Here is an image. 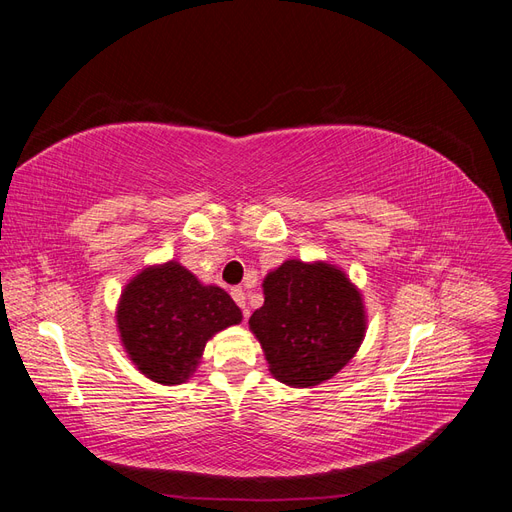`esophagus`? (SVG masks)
Masks as SVG:
<instances>
[{"label": "esophagus", "mask_w": 512, "mask_h": 512, "mask_svg": "<svg viewBox=\"0 0 512 512\" xmlns=\"http://www.w3.org/2000/svg\"><path fill=\"white\" fill-rule=\"evenodd\" d=\"M230 297L232 299H235V303L243 309V318L247 320V318H250V309H247L245 307V290L241 288V286H235V288H230Z\"/></svg>", "instance_id": "1"}]
</instances>
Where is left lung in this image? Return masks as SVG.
<instances>
[{
    "label": "left lung",
    "instance_id": "1",
    "mask_svg": "<svg viewBox=\"0 0 512 512\" xmlns=\"http://www.w3.org/2000/svg\"><path fill=\"white\" fill-rule=\"evenodd\" d=\"M265 305L250 327L271 374L290 386H314L335 376L365 333L359 292L331 265L288 260L265 280Z\"/></svg>",
    "mask_w": 512,
    "mask_h": 512
}]
</instances>
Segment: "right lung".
I'll list each match as a JSON object with an SVG mask.
<instances>
[{"instance_id": "obj_1", "label": "right lung", "mask_w": 512, "mask_h": 512, "mask_svg": "<svg viewBox=\"0 0 512 512\" xmlns=\"http://www.w3.org/2000/svg\"><path fill=\"white\" fill-rule=\"evenodd\" d=\"M241 322L218 286H203L177 262L143 271L121 294L117 324L130 359L145 376L179 384L192 376L207 339Z\"/></svg>"}]
</instances>
